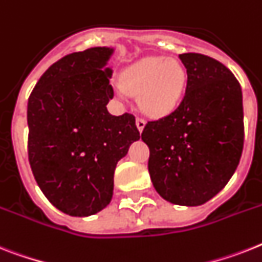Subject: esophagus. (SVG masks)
Wrapping results in <instances>:
<instances>
[{
  "label": "esophagus",
  "mask_w": 262,
  "mask_h": 262,
  "mask_svg": "<svg viewBox=\"0 0 262 262\" xmlns=\"http://www.w3.org/2000/svg\"><path fill=\"white\" fill-rule=\"evenodd\" d=\"M136 125H137L138 130L142 132L144 130V127H145V120L141 118V117H137V118H136Z\"/></svg>",
  "instance_id": "obj_1"
}]
</instances>
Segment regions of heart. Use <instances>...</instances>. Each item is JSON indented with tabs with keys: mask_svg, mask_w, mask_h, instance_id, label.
Segmentation results:
<instances>
[{
	"mask_svg": "<svg viewBox=\"0 0 262 262\" xmlns=\"http://www.w3.org/2000/svg\"><path fill=\"white\" fill-rule=\"evenodd\" d=\"M187 83L186 70L179 61L163 56L145 57L122 75L125 90L138 95V103L148 116L161 117L179 105Z\"/></svg>",
	"mask_w": 262,
	"mask_h": 262,
	"instance_id": "b5f03b06",
	"label": "heart"
}]
</instances>
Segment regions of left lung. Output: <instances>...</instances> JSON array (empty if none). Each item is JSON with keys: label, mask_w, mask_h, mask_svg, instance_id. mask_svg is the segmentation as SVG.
<instances>
[{"label": "left lung", "mask_w": 262, "mask_h": 262, "mask_svg": "<svg viewBox=\"0 0 262 262\" xmlns=\"http://www.w3.org/2000/svg\"><path fill=\"white\" fill-rule=\"evenodd\" d=\"M187 70L186 93L168 116L148 121L153 187L165 201L199 206L226 186L244 148L239 82L221 61L202 54L179 55Z\"/></svg>", "instance_id": "left-lung-1"}]
</instances>
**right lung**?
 I'll list each match as a JSON object with an SVG mask.
<instances>
[{
	"label": "right lung",
	"mask_w": 262,
	"mask_h": 262,
	"mask_svg": "<svg viewBox=\"0 0 262 262\" xmlns=\"http://www.w3.org/2000/svg\"><path fill=\"white\" fill-rule=\"evenodd\" d=\"M112 48L66 55L36 83L28 99V159L40 190L72 216L109 205L114 169L140 138L133 114L112 116Z\"/></svg>",
	"instance_id": "right-lung-1"
}]
</instances>
